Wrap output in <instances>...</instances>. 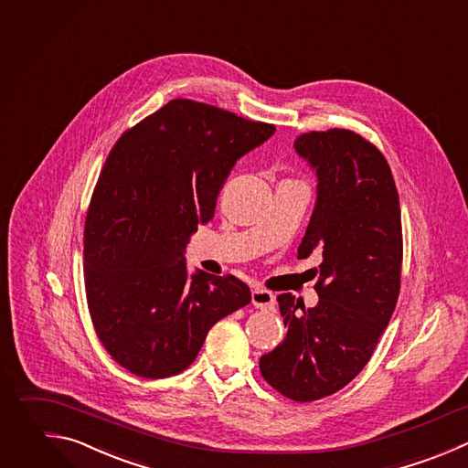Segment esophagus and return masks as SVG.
Listing matches in <instances>:
<instances>
[{
	"instance_id": "1",
	"label": "esophagus",
	"mask_w": 468,
	"mask_h": 468,
	"mask_svg": "<svg viewBox=\"0 0 468 468\" xmlns=\"http://www.w3.org/2000/svg\"><path fill=\"white\" fill-rule=\"evenodd\" d=\"M252 305L256 309H274L276 305V298L272 292L265 291V289H254L252 291Z\"/></svg>"
}]
</instances>
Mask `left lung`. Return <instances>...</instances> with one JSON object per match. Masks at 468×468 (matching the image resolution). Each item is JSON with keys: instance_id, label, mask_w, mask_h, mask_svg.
Masks as SVG:
<instances>
[{"instance_id": "8db88e82", "label": "left lung", "mask_w": 468, "mask_h": 468, "mask_svg": "<svg viewBox=\"0 0 468 468\" xmlns=\"http://www.w3.org/2000/svg\"><path fill=\"white\" fill-rule=\"evenodd\" d=\"M294 150L316 172V203L298 258L322 252L318 303L280 294L287 335L260 358L263 378L311 402L349 384L371 358L400 289L402 229L384 155L349 130L302 133ZM303 313H299V309Z\"/></svg>"}]
</instances>
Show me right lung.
Wrapping results in <instances>:
<instances>
[{
	"mask_svg": "<svg viewBox=\"0 0 468 468\" xmlns=\"http://www.w3.org/2000/svg\"><path fill=\"white\" fill-rule=\"evenodd\" d=\"M274 130L176 99L112 148L86 216L84 278L97 336L133 375L181 373L210 327L250 302L236 276L188 274L185 249L236 161Z\"/></svg>",
	"mask_w": 468,
	"mask_h": 468,
	"instance_id": "right-lung-1",
	"label": "right lung"
}]
</instances>
